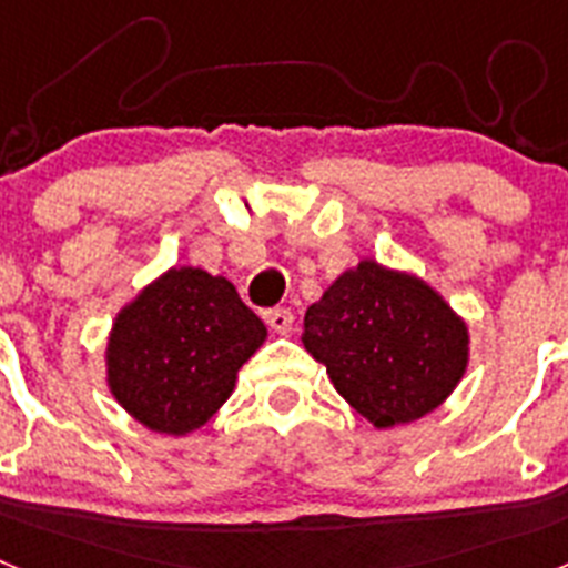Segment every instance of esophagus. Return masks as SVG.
I'll return each mask as SVG.
<instances>
[{"label":"esophagus","instance_id":"obj_1","mask_svg":"<svg viewBox=\"0 0 568 568\" xmlns=\"http://www.w3.org/2000/svg\"><path fill=\"white\" fill-rule=\"evenodd\" d=\"M264 321H267V327L275 329V333H287L293 327V313L290 310H264Z\"/></svg>","mask_w":568,"mask_h":568}]
</instances>
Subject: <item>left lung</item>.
Returning <instances> with one entry per match:
<instances>
[{
	"label": "left lung",
	"instance_id": "obj_1",
	"mask_svg": "<svg viewBox=\"0 0 568 568\" xmlns=\"http://www.w3.org/2000/svg\"><path fill=\"white\" fill-rule=\"evenodd\" d=\"M307 353L378 429L424 418L466 373L469 329L418 275L366 258L304 315Z\"/></svg>",
	"mask_w": 568,
	"mask_h": 568
}]
</instances>
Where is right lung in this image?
I'll return each instance as SVG.
<instances>
[{
  "instance_id": "obj_1",
  "label": "right lung",
  "mask_w": 568,
  "mask_h": 568,
  "mask_svg": "<svg viewBox=\"0 0 568 568\" xmlns=\"http://www.w3.org/2000/svg\"><path fill=\"white\" fill-rule=\"evenodd\" d=\"M267 327L222 275L173 267L115 315L108 338L113 398L153 433L187 435L233 395Z\"/></svg>"
}]
</instances>
